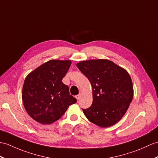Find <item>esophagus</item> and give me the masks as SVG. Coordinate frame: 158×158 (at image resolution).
Masks as SVG:
<instances>
[{
	"instance_id": "obj_1",
	"label": "esophagus",
	"mask_w": 158,
	"mask_h": 158,
	"mask_svg": "<svg viewBox=\"0 0 158 158\" xmlns=\"http://www.w3.org/2000/svg\"><path fill=\"white\" fill-rule=\"evenodd\" d=\"M81 94H79L77 95V96H75V98H76L77 100H79V99H80V98H81Z\"/></svg>"
}]
</instances>
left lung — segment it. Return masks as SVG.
<instances>
[{
  "instance_id": "left-lung-1",
  "label": "left lung",
  "mask_w": 158,
  "mask_h": 158,
  "mask_svg": "<svg viewBox=\"0 0 158 158\" xmlns=\"http://www.w3.org/2000/svg\"><path fill=\"white\" fill-rule=\"evenodd\" d=\"M80 71L89 80L93 102L83 109L90 122L101 127H109L123 118L133 97V83L123 68L106 59L81 61Z\"/></svg>"
}]
</instances>
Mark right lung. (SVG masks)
<instances>
[{
	"label": "right lung",
	"instance_id": "right-lung-1",
	"mask_svg": "<svg viewBox=\"0 0 158 158\" xmlns=\"http://www.w3.org/2000/svg\"><path fill=\"white\" fill-rule=\"evenodd\" d=\"M71 64V60H51L26 77L22 90L25 110L41 124H52L77 102L62 82Z\"/></svg>",
	"mask_w": 158,
	"mask_h": 158
}]
</instances>
